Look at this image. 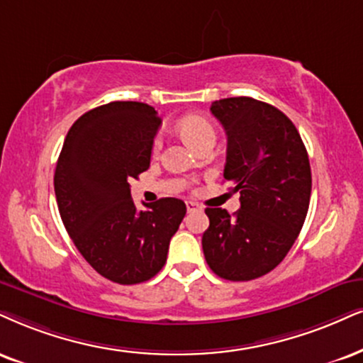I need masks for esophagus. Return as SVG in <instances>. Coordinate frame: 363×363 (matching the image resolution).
Instances as JSON below:
<instances>
[{"label":"esophagus","mask_w":363,"mask_h":363,"mask_svg":"<svg viewBox=\"0 0 363 363\" xmlns=\"http://www.w3.org/2000/svg\"><path fill=\"white\" fill-rule=\"evenodd\" d=\"M186 210H189V212H196V210H202V207H200V203H196V202H186Z\"/></svg>","instance_id":"34e87169"}]
</instances>
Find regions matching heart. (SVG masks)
Listing matches in <instances>:
<instances>
[{
  "instance_id": "obj_1",
  "label": "heart",
  "mask_w": 363,
  "mask_h": 363,
  "mask_svg": "<svg viewBox=\"0 0 363 363\" xmlns=\"http://www.w3.org/2000/svg\"><path fill=\"white\" fill-rule=\"evenodd\" d=\"M178 131H180L183 140L194 147L200 146L202 143L207 141L216 143V129H213L212 124H210L205 118H202V116H186V118H183L180 123H178ZM160 146V138H156L153 150L158 151Z\"/></svg>"
}]
</instances>
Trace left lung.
Listing matches in <instances>:
<instances>
[{"label": "left lung", "instance_id": "obj_1", "mask_svg": "<svg viewBox=\"0 0 363 363\" xmlns=\"http://www.w3.org/2000/svg\"><path fill=\"white\" fill-rule=\"evenodd\" d=\"M227 134L223 178L240 194V208H205V261L229 281L261 277L286 257L305 223L311 168L296 126L274 106L252 97L212 102Z\"/></svg>", "mask_w": 363, "mask_h": 363}]
</instances>
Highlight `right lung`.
Instances as JSON below:
<instances>
[{
  "mask_svg": "<svg viewBox=\"0 0 363 363\" xmlns=\"http://www.w3.org/2000/svg\"><path fill=\"white\" fill-rule=\"evenodd\" d=\"M161 119L155 107L116 101L82 114L67 133L53 186L58 212L82 257L118 284L158 274L186 213L180 199L138 210L129 182L150 168Z\"/></svg>",
  "mask_w": 363,
  "mask_h": 363,
  "instance_id": "right-lung-1",
  "label": "right lung"
}]
</instances>
